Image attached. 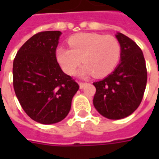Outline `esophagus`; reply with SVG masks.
<instances>
[{
    "mask_svg": "<svg viewBox=\"0 0 159 159\" xmlns=\"http://www.w3.org/2000/svg\"><path fill=\"white\" fill-rule=\"evenodd\" d=\"M86 85V83H83V82H80L79 83V87L80 89H83V88H84V86Z\"/></svg>",
    "mask_w": 159,
    "mask_h": 159,
    "instance_id": "1",
    "label": "esophagus"
}]
</instances>
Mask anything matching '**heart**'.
Listing matches in <instances>:
<instances>
[{
	"label": "heart",
	"instance_id": "heart-1",
	"mask_svg": "<svg viewBox=\"0 0 159 159\" xmlns=\"http://www.w3.org/2000/svg\"><path fill=\"white\" fill-rule=\"evenodd\" d=\"M70 48H59L57 60L67 74H73L82 62L80 76L94 74L97 77L107 76L113 70L121 58V45L112 36L96 33H79L68 40Z\"/></svg>",
	"mask_w": 159,
	"mask_h": 159
}]
</instances>
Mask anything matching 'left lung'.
<instances>
[{
	"instance_id": "obj_1",
	"label": "left lung",
	"mask_w": 159,
	"mask_h": 159,
	"mask_svg": "<svg viewBox=\"0 0 159 159\" xmlns=\"http://www.w3.org/2000/svg\"><path fill=\"white\" fill-rule=\"evenodd\" d=\"M121 45V62L110 75L93 84L96 88L93 103L99 113L109 119L129 116L140 106L147 81L143 52L133 40L116 35Z\"/></svg>"
}]
</instances>
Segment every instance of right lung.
<instances>
[{
    "instance_id": "add662e5",
    "label": "right lung",
    "mask_w": 159,
    "mask_h": 159,
    "mask_svg": "<svg viewBox=\"0 0 159 159\" xmlns=\"http://www.w3.org/2000/svg\"><path fill=\"white\" fill-rule=\"evenodd\" d=\"M59 30L42 31L19 48L13 60V89L23 110L42 124L62 121L68 115L79 85L63 72L56 59Z\"/></svg>"
}]
</instances>
